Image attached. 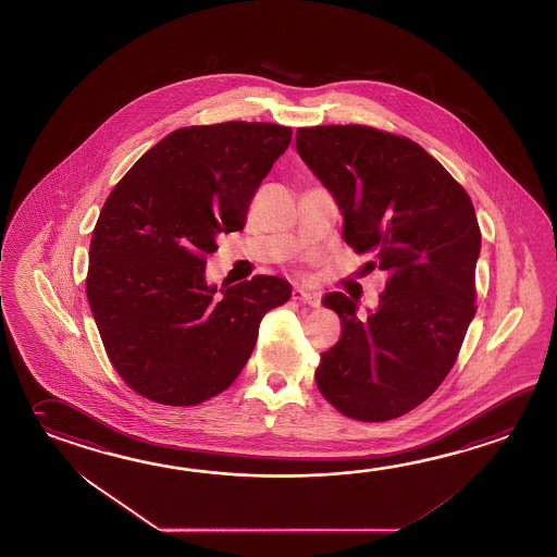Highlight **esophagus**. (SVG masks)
Listing matches in <instances>:
<instances>
[{
	"instance_id": "esophagus-1",
	"label": "esophagus",
	"mask_w": 557,
	"mask_h": 557,
	"mask_svg": "<svg viewBox=\"0 0 557 557\" xmlns=\"http://www.w3.org/2000/svg\"><path fill=\"white\" fill-rule=\"evenodd\" d=\"M293 298L298 300V302H302V305H320V296H318L317 293H308L305 288H295V290H293Z\"/></svg>"
}]
</instances>
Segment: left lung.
Instances as JSON below:
<instances>
[{
  "mask_svg": "<svg viewBox=\"0 0 557 557\" xmlns=\"http://www.w3.org/2000/svg\"><path fill=\"white\" fill-rule=\"evenodd\" d=\"M296 150L336 199L344 239L387 274L368 318L342 293V336L318 389L339 413L389 421L423 404L457 360L474 306L480 230L469 194L404 136L360 124L298 128Z\"/></svg>",
  "mask_w": 557,
  "mask_h": 557,
  "instance_id": "1",
  "label": "left lung"
}]
</instances>
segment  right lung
<instances>
[{"mask_svg":"<svg viewBox=\"0 0 557 557\" xmlns=\"http://www.w3.org/2000/svg\"><path fill=\"white\" fill-rule=\"evenodd\" d=\"M293 138L271 122H223L168 134L112 189L90 240L88 305L112 366L156 404L225 392L262 317L290 298L281 276L218 288L206 255L240 231L264 175Z\"/></svg>","mask_w":557,"mask_h":557,"instance_id":"obj_1","label":"right lung"}]
</instances>
